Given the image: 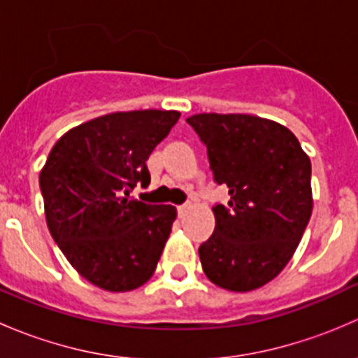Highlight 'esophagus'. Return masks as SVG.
<instances>
[{"instance_id": "obj_1", "label": "esophagus", "mask_w": 358, "mask_h": 358, "mask_svg": "<svg viewBox=\"0 0 358 358\" xmlns=\"http://www.w3.org/2000/svg\"><path fill=\"white\" fill-rule=\"evenodd\" d=\"M187 208H189V202H185V204L176 206V211H178V216H183V213L187 211Z\"/></svg>"}]
</instances>
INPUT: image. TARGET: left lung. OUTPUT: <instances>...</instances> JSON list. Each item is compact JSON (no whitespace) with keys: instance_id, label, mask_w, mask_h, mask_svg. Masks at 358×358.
<instances>
[{"instance_id":"left-lung-1","label":"left lung","mask_w":358,"mask_h":358,"mask_svg":"<svg viewBox=\"0 0 358 358\" xmlns=\"http://www.w3.org/2000/svg\"><path fill=\"white\" fill-rule=\"evenodd\" d=\"M208 149L209 168L227 185L216 227L199 246L206 277L229 291L258 289L279 275L312 215V164L282 124L248 114L187 119Z\"/></svg>"}]
</instances>
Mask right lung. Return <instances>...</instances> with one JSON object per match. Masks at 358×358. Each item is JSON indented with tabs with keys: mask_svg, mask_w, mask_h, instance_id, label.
<instances>
[{
	"mask_svg": "<svg viewBox=\"0 0 358 358\" xmlns=\"http://www.w3.org/2000/svg\"><path fill=\"white\" fill-rule=\"evenodd\" d=\"M178 117L149 109L92 119L67 131L41 169L50 234L69 263L102 289H136L156 270L176 209L128 196L136 183H150L147 159Z\"/></svg>",
	"mask_w": 358,
	"mask_h": 358,
	"instance_id": "obj_1",
	"label": "right lung"
}]
</instances>
